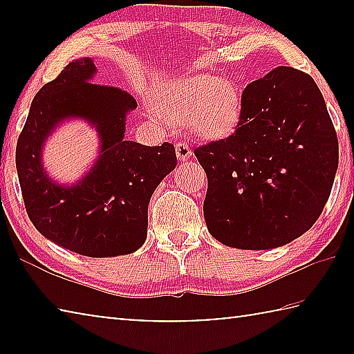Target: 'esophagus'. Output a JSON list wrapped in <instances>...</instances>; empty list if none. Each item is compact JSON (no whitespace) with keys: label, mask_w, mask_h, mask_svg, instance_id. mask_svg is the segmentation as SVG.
I'll return each mask as SVG.
<instances>
[{"label":"esophagus","mask_w":354,"mask_h":354,"mask_svg":"<svg viewBox=\"0 0 354 354\" xmlns=\"http://www.w3.org/2000/svg\"><path fill=\"white\" fill-rule=\"evenodd\" d=\"M176 156L179 160H187L192 156V149L185 142H179L176 143Z\"/></svg>","instance_id":"obj_1"}]
</instances>
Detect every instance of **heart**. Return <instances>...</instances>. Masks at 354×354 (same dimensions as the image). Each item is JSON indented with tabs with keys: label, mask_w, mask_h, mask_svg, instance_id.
Wrapping results in <instances>:
<instances>
[{
	"label": "heart",
	"mask_w": 354,
	"mask_h": 354,
	"mask_svg": "<svg viewBox=\"0 0 354 354\" xmlns=\"http://www.w3.org/2000/svg\"><path fill=\"white\" fill-rule=\"evenodd\" d=\"M160 112L178 120L192 112V129L206 139L234 133L242 117V97L234 82L212 75L178 77L162 92Z\"/></svg>",
	"instance_id": "heart-1"
}]
</instances>
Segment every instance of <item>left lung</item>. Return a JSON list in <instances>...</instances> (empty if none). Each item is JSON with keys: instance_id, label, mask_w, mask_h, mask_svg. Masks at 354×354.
<instances>
[{"instance_id": "obj_1", "label": "left lung", "mask_w": 354, "mask_h": 354, "mask_svg": "<svg viewBox=\"0 0 354 354\" xmlns=\"http://www.w3.org/2000/svg\"><path fill=\"white\" fill-rule=\"evenodd\" d=\"M218 242L270 250L310 230L331 194L339 143L313 77L278 67L245 87L234 134L195 149Z\"/></svg>"}]
</instances>
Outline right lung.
Wrapping results in <instances>:
<instances>
[{
	"instance_id": "add662e5",
	"label": "right lung",
	"mask_w": 354,
	"mask_h": 354,
	"mask_svg": "<svg viewBox=\"0 0 354 354\" xmlns=\"http://www.w3.org/2000/svg\"><path fill=\"white\" fill-rule=\"evenodd\" d=\"M91 57L70 62L32 100L17 142L15 164L29 220L41 236L73 253L112 257L139 250L147 239L148 203L176 167L175 147L124 139L137 107L128 92L88 82ZM82 118L97 129L100 154L76 185H57L41 164L43 143L64 119Z\"/></svg>"
}]
</instances>
